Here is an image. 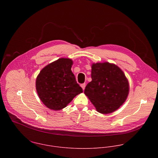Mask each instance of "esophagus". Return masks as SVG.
<instances>
[{"mask_svg":"<svg viewBox=\"0 0 158 158\" xmlns=\"http://www.w3.org/2000/svg\"><path fill=\"white\" fill-rule=\"evenodd\" d=\"M85 86H86V84L85 83H83L81 85V87L82 88V89L84 90L85 88Z\"/></svg>","mask_w":158,"mask_h":158,"instance_id":"34e87169","label":"esophagus"}]
</instances>
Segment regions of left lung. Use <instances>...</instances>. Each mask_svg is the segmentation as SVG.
Instances as JSON below:
<instances>
[{"mask_svg": "<svg viewBox=\"0 0 158 158\" xmlns=\"http://www.w3.org/2000/svg\"><path fill=\"white\" fill-rule=\"evenodd\" d=\"M91 78L84 93L98 113H113L125 102L129 83L118 66L107 62L93 63Z\"/></svg>", "mask_w": 158, "mask_h": 158, "instance_id": "obj_1", "label": "left lung"}]
</instances>
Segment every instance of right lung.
Masks as SVG:
<instances>
[{
	"mask_svg": "<svg viewBox=\"0 0 158 158\" xmlns=\"http://www.w3.org/2000/svg\"><path fill=\"white\" fill-rule=\"evenodd\" d=\"M73 61L60 58L43 68L36 80L41 100L49 109L58 111L66 107L78 94L83 92L71 70Z\"/></svg>",
	"mask_w": 158,
	"mask_h": 158,
	"instance_id": "add662e5",
	"label": "right lung"
}]
</instances>
